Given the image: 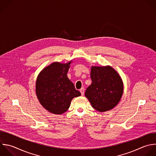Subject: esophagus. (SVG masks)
Returning a JSON list of instances; mask_svg holds the SVG:
<instances>
[{
    "label": "esophagus",
    "instance_id": "esophagus-1",
    "mask_svg": "<svg viewBox=\"0 0 156 156\" xmlns=\"http://www.w3.org/2000/svg\"><path fill=\"white\" fill-rule=\"evenodd\" d=\"M84 91H85L84 88H82L80 90V92L81 93V94H82V96L84 94Z\"/></svg>",
    "mask_w": 156,
    "mask_h": 156
}]
</instances>
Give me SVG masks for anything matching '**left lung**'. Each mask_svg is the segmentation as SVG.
<instances>
[{
	"mask_svg": "<svg viewBox=\"0 0 156 156\" xmlns=\"http://www.w3.org/2000/svg\"><path fill=\"white\" fill-rule=\"evenodd\" d=\"M91 84L85 95L92 107L100 112L113 108L123 93V82L117 71L110 66L91 67Z\"/></svg>",
	"mask_w": 156,
	"mask_h": 156,
	"instance_id": "1",
	"label": "left lung"
}]
</instances>
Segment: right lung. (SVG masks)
<instances>
[{
  "label": "right lung",
  "instance_id": "obj_1",
  "mask_svg": "<svg viewBox=\"0 0 156 156\" xmlns=\"http://www.w3.org/2000/svg\"><path fill=\"white\" fill-rule=\"evenodd\" d=\"M72 60L66 63L53 62L44 67L36 81V94L41 105L55 115L66 112L74 98L81 93L67 76Z\"/></svg>",
  "mask_w": 156,
  "mask_h": 156
}]
</instances>
